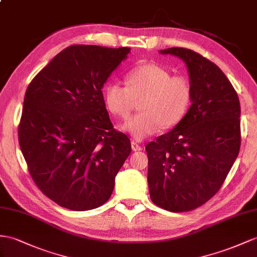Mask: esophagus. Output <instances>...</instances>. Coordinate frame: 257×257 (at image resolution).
<instances>
[{"label":"esophagus","mask_w":257,"mask_h":257,"mask_svg":"<svg viewBox=\"0 0 257 257\" xmlns=\"http://www.w3.org/2000/svg\"><path fill=\"white\" fill-rule=\"evenodd\" d=\"M131 149H133V151H135V152H136V151H141L142 150L140 144L135 142V141L131 142Z\"/></svg>","instance_id":"1"}]
</instances>
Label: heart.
<instances>
[{"instance_id":"1","label":"heart","mask_w":257,"mask_h":257,"mask_svg":"<svg viewBox=\"0 0 257 257\" xmlns=\"http://www.w3.org/2000/svg\"><path fill=\"white\" fill-rule=\"evenodd\" d=\"M126 84L110 82L104 90L105 106L110 114L126 118L136 100L141 113L124 121L120 130L141 141L156 135L163 127L170 128L186 116L192 91L186 78L172 76L156 64H143L126 75Z\"/></svg>"}]
</instances>
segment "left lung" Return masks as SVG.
Returning <instances> with one entry per match:
<instances>
[{
    "label": "left lung",
    "mask_w": 257,
    "mask_h": 257,
    "mask_svg": "<svg viewBox=\"0 0 257 257\" xmlns=\"http://www.w3.org/2000/svg\"><path fill=\"white\" fill-rule=\"evenodd\" d=\"M160 53L185 62L192 96L182 120L146 147L150 196L169 212H187L216 194L236 160L240 102L226 75L207 58L183 48Z\"/></svg>",
    "instance_id": "1"
}]
</instances>
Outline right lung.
<instances>
[{
    "mask_svg": "<svg viewBox=\"0 0 257 257\" xmlns=\"http://www.w3.org/2000/svg\"><path fill=\"white\" fill-rule=\"evenodd\" d=\"M130 48L70 45L28 85L18 128L19 147L38 188L77 212L106 202L131 152L116 131L102 89Z\"/></svg>",
    "mask_w": 257,
    "mask_h": 257,
    "instance_id": "1",
    "label": "right lung"
}]
</instances>
